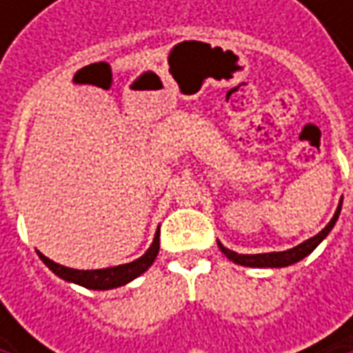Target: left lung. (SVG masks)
I'll return each mask as SVG.
<instances>
[{
	"label": "left lung",
	"mask_w": 353,
	"mask_h": 353,
	"mask_svg": "<svg viewBox=\"0 0 353 353\" xmlns=\"http://www.w3.org/2000/svg\"><path fill=\"white\" fill-rule=\"evenodd\" d=\"M340 210H342V200H340L338 210L334 214L332 220L328 222V225H326L322 232H319L316 236L306 239V241H303L301 245H296V248H292V250L273 251V253H257V255H239L236 251L225 250L220 241H218V248H220V251L224 253L228 259H232V261L237 265H245V267H273V269H277V267H287V265H292L296 263V261H301V259H305L308 253H312V251L316 250V245H319L320 241L330 234V230H332L334 224H336V220H338V216H340Z\"/></svg>",
	"instance_id": "obj_1"
}]
</instances>
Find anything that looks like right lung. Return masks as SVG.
<instances>
[{
  "instance_id": "obj_1",
  "label": "right lung",
  "mask_w": 353,
  "mask_h": 353,
  "mask_svg": "<svg viewBox=\"0 0 353 353\" xmlns=\"http://www.w3.org/2000/svg\"><path fill=\"white\" fill-rule=\"evenodd\" d=\"M157 253H159V236H155V241L151 243V248L145 251V255H141L139 259L131 261L125 265H117V267H108V269H94V271H78V269H70L64 265L54 263L48 257H45L43 253H39V257L43 259V263L47 265L48 269L59 275L64 281H70L76 285H82L86 289H98V291H105V289H116L121 287L129 281H133L135 277H139L141 273H145L153 261H155Z\"/></svg>"
}]
</instances>
